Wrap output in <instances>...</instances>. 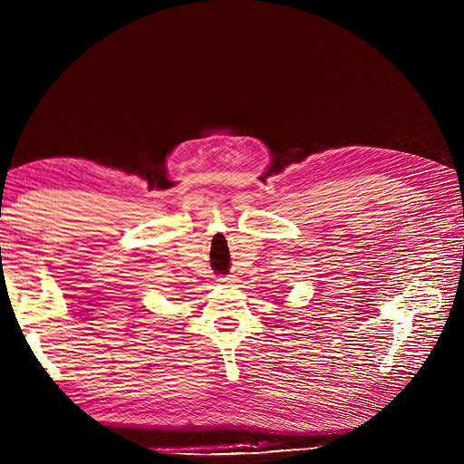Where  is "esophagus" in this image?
Returning a JSON list of instances; mask_svg holds the SVG:
<instances>
[{
	"instance_id": "obj_1",
	"label": "esophagus",
	"mask_w": 464,
	"mask_h": 464,
	"mask_svg": "<svg viewBox=\"0 0 464 464\" xmlns=\"http://www.w3.org/2000/svg\"><path fill=\"white\" fill-rule=\"evenodd\" d=\"M218 283H222V285H234L236 278H234L232 275H228V276H218Z\"/></svg>"
}]
</instances>
